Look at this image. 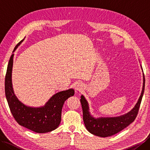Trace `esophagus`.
Wrapping results in <instances>:
<instances>
[{
  "instance_id": "obj_1",
  "label": "esophagus",
  "mask_w": 150,
  "mask_h": 150,
  "mask_svg": "<svg viewBox=\"0 0 150 150\" xmlns=\"http://www.w3.org/2000/svg\"><path fill=\"white\" fill-rule=\"evenodd\" d=\"M82 89V85L81 83H79V82H77V83L75 84V90L76 91H81Z\"/></svg>"
}]
</instances>
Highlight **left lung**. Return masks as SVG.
Here are the masks:
<instances>
[{
    "instance_id": "left-lung-1",
    "label": "left lung",
    "mask_w": 150,
    "mask_h": 150,
    "mask_svg": "<svg viewBox=\"0 0 150 150\" xmlns=\"http://www.w3.org/2000/svg\"><path fill=\"white\" fill-rule=\"evenodd\" d=\"M145 86V78L143 73L142 90L137 103L135 107L125 115L115 117L95 118L89 111V106L87 100L83 95L81 97V103L83 112V120L87 130L92 134L101 137H107L113 135L126 128L135 120L137 115L142 98L144 94Z\"/></svg>"
}]
</instances>
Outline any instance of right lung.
<instances>
[{"label": "right lung", "instance_id": "right-lung-1", "mask_svg": "<svg viewBox=\"0 0 150 150\" xmlns=\"http://www.w3.org/2000/svg\"><path fill=\"white\" fill-rule=\"evenodd\" d=\"M23 41L21 40L14 48V52ZM14 54L9 60L5 77V95L8 106L17 123L34 132L43 133L57 128L61 121L62 108L64 102L74 95L73 89L58 92L53 95L44 106H27L19 100L14 93L11 81V73Z\"/></svg>", "mask_w": 150, "mask_h": 150}]
</instances>
